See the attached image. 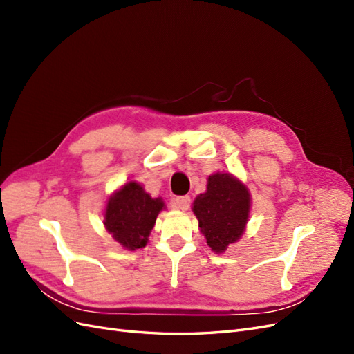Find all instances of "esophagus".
Returning a JSON list of instances; mask_svg holds the SVG:
<instances>
[{"label": "esophagus", "mask_w": 354, "mask_h": 354, "mask_svg": "<svg viewBox=\"0 0 354 354\" xmlns=\"http://www.w3.org/2000/svg\"><path fill=\"white\" fill-rule=\"evenodd\" d=\"M190 196H177L173 202V208L180 209V211H186L190 207Z\"/></svg>", "instance_id": "34e87169"}]
</instances>
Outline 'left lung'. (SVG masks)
Returning <instances> with one entry per match:
<instances>
[{
    "instance_id": "1",
    "label": "left lung",
    "mask_w": 354,
    "mask_h": 354,
    "mask_svg": "<svg viewBox=\"0 0 354 354\" xmlns=\"http://www.w3.org/2000/svg\"><path fill=\"white\" fill-rule=\"evenodd\" d=\"M250 207V194L239 180L226 173L208 177L207 192L195 199L194 212L214 252L226 251L242 236Z\"/></svg>"
}]
</instances>
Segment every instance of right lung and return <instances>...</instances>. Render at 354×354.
<instances>
[{
    "mask_svg": "<svg viewBox=\"0 0 354 354\" xmlns=\"http://www.w3.org/2000/svg\"><path fill=\"white\" fill-rule=\"evenodd\" d=\"M164 202L152 199L136 181L124 185L108 201L104 226L116 242L127 250H138L146 245Z\"/></svg>",
    "mask_w": 354,
    "mask_h": 354,
    "instance_id": "add662e5",
    "label": "right lung"
}]
</instances>
